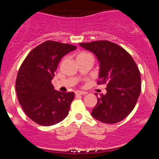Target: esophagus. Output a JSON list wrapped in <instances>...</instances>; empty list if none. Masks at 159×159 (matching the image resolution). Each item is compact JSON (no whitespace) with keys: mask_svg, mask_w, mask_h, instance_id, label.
Masks as SVG:
<instances>
[{"mask_svg":"<svg viewBox=\"0 0 159 159\" xmlns=\"http://www.w3.org/2000/svg\"><path fill=\"white\" fill-rule=\"evenodd\" d=\"M75 95H86L87 92H81V91H76V92H75Z\"/></svg>","mask_w":159,"mask_h":159,"instance_id":"1","label":"esophagus"}]
</instances>
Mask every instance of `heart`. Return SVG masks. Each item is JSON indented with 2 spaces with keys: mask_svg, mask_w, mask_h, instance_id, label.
<instances>
[{
  "mask_svg": "<svg viewBox=\"0 0 159 159\" xmlns=\"http://www.w3.org/2000/svg\"><path fill=\"white\" fill-rule=\"evenodd\" d=\"M79 58H92L93 57L92 56V54H90L89 52H81L78 54L77 56V59Z\"/></svg>",
  "mask_w": 159,
  "mask_h": 159,
  "instance_id": "1",
  "label": "heart"
}]
</instances>
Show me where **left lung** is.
Listing matches in <instances>:
<instances>
[{
    "label": "left lung",
    "instance_id": "left-lung-1",
    "mask_svg": "<svg viewBox=\"0 0 159 159\" xmlns=\"http://www.w3.org/2000/svg\"><path fill=\"white\" fill-rule=\"evenodd\" d=\"M80 45L95 55L99 63L98 84H107V93L98 98L92 116L104 123L122 121L133 111L141 92L137 64L124 48L113 42L97 40Z\"/></svg>",
    "mask_w": 159,
    "mask_h": 159
}]
</instances>
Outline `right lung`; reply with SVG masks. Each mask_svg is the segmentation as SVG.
Instances as JSON below:
<instances>
[{"instance_id":"1","label":"right lung","mask_w":159,"mask_h":159,"mask_svg":"<svg viewBox=\"0 0 159 159\" xmlns=\"http://www.w3.org/2000/svg\"><path fill=\"white\" fill-rule=\"evenodd\" d=\"M76 49L69 43L47 40L29 53L17 73L18 101L28 117L41 126L64 120L74 99V92L54 89L52 80L64 56Z\"/></svg>"}]
</instances>
